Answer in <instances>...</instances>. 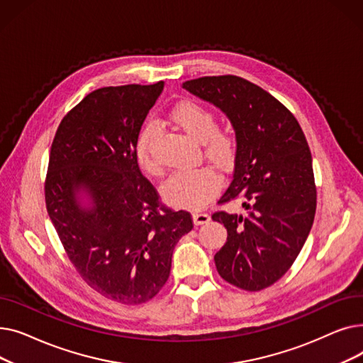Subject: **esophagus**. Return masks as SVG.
<instances>
[{
  "instance_id": "obj_1",
  "label": "esophagus",
  "mask_w": 363,
  "mask_h": 363,
  "mask_svg": "<svg viewBox=\"0 0 363 363\" xmlns=\"http://www.w3.org/2000/svg\"><path fill=\"white\" fill-rule=\"evenodd\" d=\"M193 219H194L196 225H203V223H207L208 220H211V216H208L207 213H203V212H194Z\"/></svg>"
}]
</instances>
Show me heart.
<instances>
[{"label": "heart", "instance_id": "heart-1", "mask_svg": "<svg viewBox=\"0 0 363 363\" xmlns=\"http://www.w3.org/2000/svg\"><path fill=\"white\" fill-rule=\"evenodd\" d=\"M170 119L189 138L200 143L203 156L220 169L230 167L237 156V140L231 132L218 129L216 114L196 101H182L170 111ZM156 126L148 123L140 132L135 144L138 164L150 175H159L160 166L152 157L151 145ZM219 177L211 167L177 170L163 184V197L177 206L199 208L211 200L219 188Z\"/></svg>", "mask_w": 363, "mask_h": 363}]
</instances>
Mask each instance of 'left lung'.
<instances>
[{
  "label": "left lung",
  "mask_w": 363,
  "mask_h": 363,
  "mask_svg": "<svg viewBox=\"0 0 363 363\" xmlns=\"http://www.w3.org/2000/svg\"><path fill=\"white\" fill-rule=\"evenodd\" d=\"M182 88L220 108L238 144L231 184L218 203L241 197L244 215L216 212L226 242L215 255L219 275L259 291L290 269L316 211L312 155L293 116L269 92L238 76H204Z\"/></svg>",
  "instance_id": "1"
}]
</instances>
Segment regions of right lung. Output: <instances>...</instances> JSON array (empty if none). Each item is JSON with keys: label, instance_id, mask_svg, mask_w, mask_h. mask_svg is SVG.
<instances>
[{"label": "right lung", "instance_id": "1", "mask_svg": "<svg viewBox=\"0 0 363 363\" xmlns=\"http://www.w3.org/2000/svg\"><path fill=\"white\" fill-rule=\"evenodd\" d=\"M155 85L95 89L63 118L50 151L48 216L84 281L122 304L155 297L169 278L191 215L159 207L135 144L163 91Z\"/></svg>", "mask_w": 363, "mask_h": 363}]
</instances>
